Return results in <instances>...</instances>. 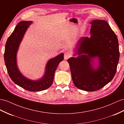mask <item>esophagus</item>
Returning <instances> with one entry per match:
<instances>
[{
    "label": "esophagus",
    "instance_id": "34e87169",
    "mask_svg": "<svg viewBox=\"0 0 124 124\" xmlns=\"http://www.w3.org/2000/svg\"><path fill=\"white\" fill-rule=\"evenodd\" d=\"M71 56V53H70L69 52H65L64 53V59L65 60H67L69 58H70V57Z\"/></svg>",
    "mask_w": 124,
    "mask_h": 124
}]
</instances>
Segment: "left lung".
<instances>
[{
    "mask_svg": "<svg viewBox=\"0 0 124 124\" xmlns=\"http://www.w3.org/2000/svg\"><path fill=\"white\" fill-rule=\"evenodd\" d=\"M91 24V37H82L78 42L79 55L68 60L75 86L88 92L100 90L112 80L119 59L118 39L108 23L105 20H95ZM96 57L99 60V66L95 69L91 61Z\"/></svg>",
    "mask_w": 124,
    "mask_h": 124,
    "instance_id": "obj_1",
    "label": "left lung"
}]
</instances>
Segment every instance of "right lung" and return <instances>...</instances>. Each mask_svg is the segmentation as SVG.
<instances>
[{"label":"right lung","mask_w":124,"mask_h":124,"mask_svg":"<svg viewBox=\"0 0 124 124\" xmlns=\"http://www.w3.org/2000/svg\"><path fill=\"white\" fill-rule=\"evenodd\" d=\"M31 23L32 21H23L17 25L6 42L4 60L8 74L15 83L27 91L38 92L45 90L51 86L55 71L64 59V55L61 53L49 60L46 65L45 74L41 80L32 81L23 77L17 68L16 54L25 32Z\"/></svg>","instance_id":"right-lung-1"}]
</instances>
